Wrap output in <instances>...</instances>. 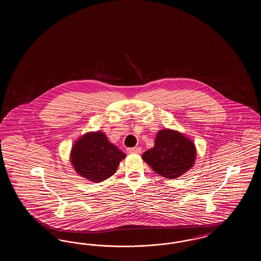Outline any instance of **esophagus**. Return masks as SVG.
<instances>
[{
    "label": "esophagus",
    "mask_w": 261,
    "mask_h": 261,
    "mask_svg": "<svg viewBox=\"0 0 261 261\" xmlns=\"http://www.w3.org/2000/svg\"><path fill=\"white\" fill-rule=\"evenodd\" d=\"M128 153H141L142 149L140 147H135V148H129L127 149Z\"/></svg>",
    "instance_id": "34e87169"
}]
</instances>
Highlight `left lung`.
Returning <instances> with one entry per match:
<instances>
[{
    "label": "left lung",
    "instance_id": "left-lung-1",
    "mask_svg": "<svg viewBox=\"0 0 261 261\" xmlns=\"http://www.w3.org/2000/svg\"><path fill=\"white\" fill-rule=\"evenodd\" d=\"M142 159L162 177L174 179L193 167L196 147L181 133L166 129L158 133L154 147L146 150Z\"/></svg>",
    "mask_w": 261,
    "mask_h": 261
}]
</instances>
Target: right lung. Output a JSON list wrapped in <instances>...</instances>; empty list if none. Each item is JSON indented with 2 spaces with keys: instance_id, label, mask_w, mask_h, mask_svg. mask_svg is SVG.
<instances>
[{
  "instance_id": "1",
  "label": "right lung",
  "mask_w": 261,
  "mask_h": 261,
  "mask_svg": "<svg viewBox=\"0 0 261 261\" xmlns=\"http://www.w3.org/2000/svg\"><path fill=\"white\" fill-rule=\"evenodd\" d=\"M126 154L111 144L101 132L87 133L73 146L70 160L79 175L99 183L115 173Z\"/></svg>"
}]
</instances>
